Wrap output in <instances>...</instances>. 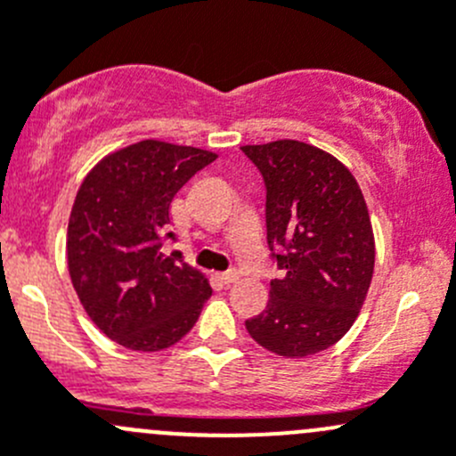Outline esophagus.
<instances>
[{
    "label": "esophagus",
    "instance_id": "obj_1",
    "mask_svg": "<svg viewBox=\"0 0 456 456\" xmlns=\"http://www.w3.org/2000/svg\"><path fill=\"white\" fill-rule=\"evenodd\" d=\"M238 278H240V275H238V271H224V273H220V280H223L224 284L238 282Z\"/></svg>",
    "mask_w": 456,
    "mask_h": 456
}]
</instances>
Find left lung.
Returning a JSON list of instances; mask_svg holds the SVG:
<instances>
[{"instance_id":"obj_1","label":"left lung","mask_w":456,"mask_h":456,"mask_svg":"<svg viewBox=\"0 0 456 456\" xmlns=\"http://www.w3.org/2000/svg\"><path fill=\"white\" fill-rule=\"evenodd\" d=\"M266 185V240L284 278L245 322L266 351L289 360L338 344L360 315L375 269L364 194L342 160L302 141L242 145Z\"/></svg>"}]
</instances>
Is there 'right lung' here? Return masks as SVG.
<instances>
[{"instance_id":"1","label":"right lung","mask_w":456,"mask_h":456,"mask_svg":"<svg viewBox=\"0 0 456 456\" xmlns=\"http://www.w3.org/2000/svg\"><path fill=\"white\" fill-rule=\"evenodd\" d=\"M216 159L145 139L105 154L77 191L66 236L72 287L101 333L130 351L174 346L209 300L205 273L165 256L160 236L176 191Z\"/></svg>"}]
</instances>
